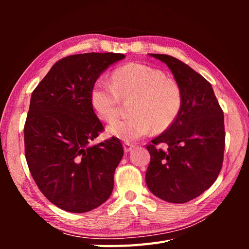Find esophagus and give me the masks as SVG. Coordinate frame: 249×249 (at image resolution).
I'll list each match as a JSON object with an SVG mask.
<instances>
[{
    "label": "esophagus",
    "mask_w": 249,
    "mask_h": 249,
    "mask_svg": "<svg viewBox=\"0 0 249 249\" xmlns=\"http://www.w3.org/2000/svg\"><path fill=\"white\" fill-rule=\"evenodd\" d=\"M134 147H135V145H134V144H131V143H127V142L124 143V149L125 153L131 152V150H132Z\"/></svg>",
    "instance_id": "1"
}]
</instances>
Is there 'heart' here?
<instances>
[{
  "label": "heart",
  "instance_id": "b5f03b06",
  "mask_svg": "<svg viewBox=\"0 0 249 249\" xmlns=\"http://www.w3.org/2000/svg\"><path fill=\"white\" fill-rule=\"evenodd\" d=\"M120 99H134L132 117L113 123L108 132L126 142L145 137L152 129H168L183 107V92L178 83L166 78L162 71L141 63L119 67L112 73V84L97 80L90 92L93 110L106 123L118 117Z\"/></svg>",
  "mask_w": 249,
  "mask_h": 249
}]
</instances>
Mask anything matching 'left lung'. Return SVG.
<instances>
[{"label":"left lung","mask_w":249,"mask_h":249,"mask_svg":"<svg viewBox=\"0 0 249 249\" xmlns=\"http://www.w3.org/2000/svg\"><path fill=\"white\" fill-rule=\"evenodd\" d=\"M166 64L182 89L183 107L168 129L146 148L150 162L145 182L159 198L184 203L213 185L221 170L224 117L212 85L190 66L169 55L149 54ZM163 142L164 151L156 147Z\"/></svg>","instance_id":"1"}]
</instances>
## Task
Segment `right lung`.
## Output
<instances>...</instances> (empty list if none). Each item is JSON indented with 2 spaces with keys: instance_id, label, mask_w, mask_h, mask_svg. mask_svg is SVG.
Returning a JSON list of instances; mask_svg holds the SVG:
<instances>
[{
  "instance_id": "obj_1",
  "label": "right lung",
  "mask_w": 249,
  "mask_h": 249,
  "mask_svg": "<svg viewBox=\"0 0 249 249\" xmlns=\"http://www.w3.org/2000/svg\"><path fill=\"white\" fill-rule=\"evenodd\" d=\"M115 53H86L59 60L31 95L25 124V155L30 172L52 203L85 213L106 201L124 156L118 138L91 145L104 130L90 92Z\"/></svg>"
}]
</instances>
